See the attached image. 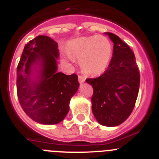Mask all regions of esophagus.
Masks as SVG:
<instances>
[{"label": "esophagus", "mask_w": 159, "mask_h": 159, "mask_svg": "<svg viewBox=\"0 0 159 159\" xmlns=\"http://www.w3.org/2000/svg\"><path fill=\"white\" fill-rule=\"evenodd\" d=\"M78 80H79V82L80 83V84H83V83L85 81V78H84L83 75H79L78 77Z\"/></svg>", "instance_id": "1"}]
</instances>
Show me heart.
Listing matches in <instances>:
<instances>
[{
    "label": "heart",
    "mask_w": 159,
    "mask_h": 159,
    "mask_svg": "<svg viewBox=\"0 0 159 159\" xmlns=\"http://www.w3.org/2000/svg\"><path fill=\"white\" fill-rule=\"evenodd\" d=\"M67 52L70 59H79L84 73L96 76L107 69L113 54V46L104 36H86L68 42Z\"/></svg>",
    "instance_id": "heart-1"
}]
</instances>
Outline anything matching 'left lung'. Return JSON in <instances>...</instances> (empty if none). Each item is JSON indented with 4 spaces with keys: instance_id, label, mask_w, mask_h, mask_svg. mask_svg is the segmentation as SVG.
Instances as JSON below:
<instances>
[{
    "instance_id": "obj_1",
    "label": "left lung",
    "mask_w": 159,
    "mask_h": 159,
    "mask_svg": "<svg viewBox=\"0 0 159 159\" xmlns=\"http://www.w3.org/2000/svg\"><path fill=\"white\" fill-rule=\"evenodd\" d=\"M114 43L113 57L99 77L87 79L93 88L92 112L102 126L116 127L130 116L139 90L140 74L130 48L118 36L107 32Z\"/></svg>"
}]
</instances>
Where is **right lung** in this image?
<instances>
[{
  "label": "right lung",
  "instance_id": "add662e5",
  "mask_svg": "<svg viewBox=\"0 0 159 159\" xmlns=\"http://www.w3.org/2000/svg\"><path fill=\"white\" fill-rule=\"evenodd\" d=\"M58 58V43L47 36H38L25 44L17 66L16 91L20 106L32 120L41 124L62 121L80 86L76 74L57 72ZM35 65H39V70L36 80H32Z\"/></svg>",
  "mask_w": 159,
  "mask_h": 159
}]
</instances>
